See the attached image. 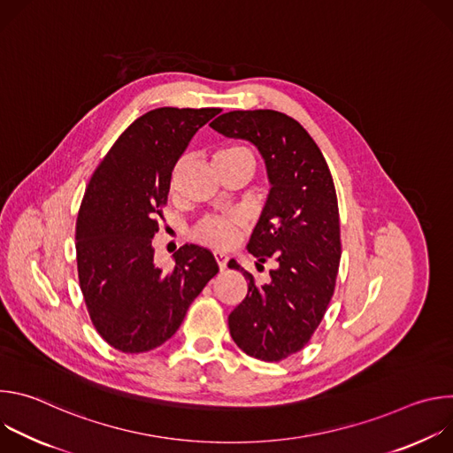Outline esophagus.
<instances>
[{
	"instance_id": "1",
	"label": "esophagus",
	"mask_w": 453,
	"mask_h": 453,
	"mask_svg": "<svg viewBox=\"0 0 453 453\" xmlns=\"http://www.w3.org/2000/svg\"><path fill=\"white\" fill-rule=\"evenodd\" d=\"M215 254V260H217V264H219V267H220V271H224L226 269V265H227V254L226 252H222V250H215L213 252Z\"/></svg>"
}]
</instances>
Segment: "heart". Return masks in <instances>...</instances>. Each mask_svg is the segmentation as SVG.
Listing matches in <instances>:
<instances>
[{"label":"heart","mask_w":453,"mask_h":453,"mask_svg":"<svg viewBox=\"0 0 453 453\" xmlns=\"http://www.w3.org/2000/svg\"><path fill=\"white\" fill-rule=\"evenodd\" d=\"M236 154H249V152L242 147H226V149H220L215 154V161L231 157V156H236ZM180 168H182V163H177L173 172H172V177H170V189L172 191L177 189ZM234 231H236V220L234 219H231V217H211V219H206L197 227L196 236L204 243H210V245H215V247H226L233 242Z\"/></svg>","instance_id":"heart-1"}]
</instances>
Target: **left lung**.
Masks as SVG:
<instances>
[{
  "mask_svg": "<svg viewBox=\"0 0 453 453\" xmlns=\"http://www.w3.org/2000/svg\"><path fill=\"white\" fill-rule=\"evenodd\" d=\"M210 127L252 143L265 161L271 193L247 250L276 267L257 285L229 262L247 280L245 299L229 313V334L249 357L280 362L304 348L334 296L341 262L334 179L310 134L283 112L231 111Z\"/></svg>",
  "mask_w": 453,
  "mask_h": 453,
  "instance_id": "left-lung-1",
  "label": "left lung"
}]
</instances>
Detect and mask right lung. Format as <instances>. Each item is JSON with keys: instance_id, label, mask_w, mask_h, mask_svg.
Returning a JSON list of instances; mask_svg holds the SVG:
<instances>
[{"instance_id": "obj_1", "label": "right lung", "mask_w": 453, "mask_h": 453, "mask_svg": "<svg viewBox=\"0 0 453 453\" xmlns=\"http://www.w3.org/2000/svg\"><path fill=\"white\" fill-rule=\"evenodd\" d=\"M219 112L149 111L125 128L88 184L77 220L79 281L96 332L118 351L145 353L165 344L219 273L204 247L182 245L168 271L156 265L152 247L173 166Z\"/></svg>"}]
</instances>
